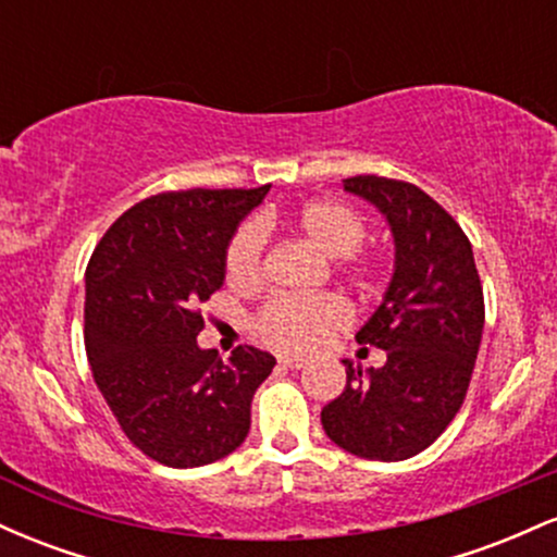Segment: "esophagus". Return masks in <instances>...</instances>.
<instances>
[{"mask_svg": "<svg viewBox=\"0 0 557 557\" xmlns=\"http://www.w3.org/2000/svg\"><path fill=\"white\" fill-rule=\"evenodd\" d=\"M280 367L285 369H304L306 367V359H298V356H280Z\"/></svg>", "mask_w": 557, "mask_h": 557, "instance_id": "esophagus-1", "label": "esophagus"}]
</instances>
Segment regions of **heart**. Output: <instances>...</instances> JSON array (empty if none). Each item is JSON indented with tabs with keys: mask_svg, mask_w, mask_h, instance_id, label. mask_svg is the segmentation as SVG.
Here are the masks:
<instances>
[{
	"mask_svg": "<svg viewBox=\"0 0 557 557\" xmlns=\"http://www.w3.org/2000/svg\"><path fill=\"white\" fill-rule=\"evenodd\" d=\"M270 216L248 222L230 240L225 253V277L235 290H251L261 283V253H264V227ZM290 227L324 257L337 259L345 272L367 283L376 270V257L361 251L367 238V220L337 198H314L290 214ZM350 322V309L341 296H274L257 314L253 330L264 343L280 350H311L332 332Z\"/></svg>",
	"mask_w": 557,
	"mask_h": 557,
	"instance_id": "b5f03b06",
	"label": "heart"
}]
</instances>
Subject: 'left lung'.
Here are the masks:
<instances>
[{
    "label": "left lung",
    "mask_w": 557,
    "mask_h": 557,
    "mask_svg": "<svg viewBox=\"0 0 557 557\" xmlns=\"http://www.w3.org/2000/svg\"><path fill=\"white\" fill-rule=\"evenodd\" d=\"M343 188L374 203L393 230V280L356 335L385 350L387 361L367 374L343 361L348 382L322 408V426L354 456L406 461L463 406L482 343V283L461 225L417 185L356 175Z\"/></svg>",
    "instance_id": "left-lung-1"
}]
</instances>
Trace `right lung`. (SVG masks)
I'll return each mask as SVG.
<instances>
[{"instance_id": "add662e5", "label": "right lung", "mask_w": 557, "mask_h": 557, "mask_svg": "<svg viewBox=\"0 0 557 557\" xmlns=\"http://www.w3.org/2000/svg\"><path fill=\"white\" fill-rule=\"evenodd\" d=\"M270 185L170 190L114 220L86 267V354L96 387L144 456L194 469L230 456L251 430L253 393L274 356L198 348V306L225 283L240 220Z\"/></svg>"}]
</instances>
